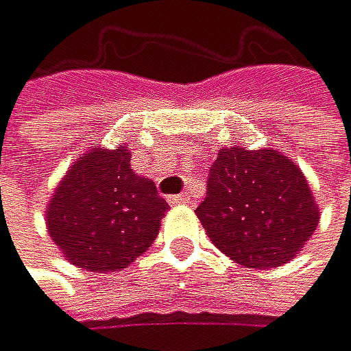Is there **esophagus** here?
I'll return each mask as SVG.
<instances>
[{
	"mask_svg": "<svg viewBox=\"0 0 351 351\" xmlns=\"http://www.w3.org/2000/svg\"><path fill=\"white\" fill-rule=\"evenodd\" d=\"M189 202H191V195H189V193H178V195L169 197V204H171V206H184V204H189Z\"/></svg>",
	"mask_w": 351,
	"mask_h": 351,
	"instance_id": "esophagus-1",
	"label": "esophagus"
}]
</instances>
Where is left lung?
Masks as SVG:
<instances>
[{
  "mask_svg": "<svg viewBox=\"0 0 351 351\" xmlns=\"http://www.w3.org/2000/svg\"><path fill=\"white\" fill-rule=\"evenodd\" d=\"M195 215L234 263L271 269L300 254L319 223L302 169L276 149H219Z\"/></svg>",
  "mask_w": 351,
  "mask_h": 351,
  "instance_id": "8db88e82",
  "label": "left lung"
}]
</instances>
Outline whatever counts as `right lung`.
Instances as JSON below:
<instances>
[{"label": "right lung", "instance_id": "1", "mask_svg": "<svg viewBox=\"0 0 351 351\" xmlns=\"http://www.w3.org/2000/svg\"><path fill=\"white\" fill-rule=\"evenodd\" d=\"M169 204L130 167V152L93 147L62 178L47 206V232L80 269L110 274L158 237Z\"/></svg>", "mask_w": 351, "mask_h": 351}]
</instances>
